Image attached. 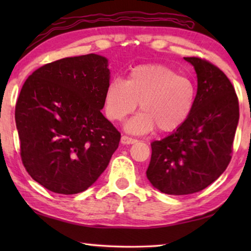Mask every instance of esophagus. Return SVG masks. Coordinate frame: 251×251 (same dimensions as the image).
Instances as JSON below:
<instances>
[{"instance_id":"esophagus-1","label":"esophagus","mask_w":251,"mask_h":251,"mask_svg":"<svg viewBox=\"0 0 251 251\" xmlns=\"http://www.w3.org/2000/svg\"><path fill=\"white\" fill-rule=\"evenodd\" d=\"M121 142H122V144H124V145H130V144H135L136 142H137V139L131 138V137H129V136L123 135L121 138Z\"/></svg>"}]
</instances>
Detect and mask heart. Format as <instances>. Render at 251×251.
Segmentation results:
<instances>
[{
  "label": "heart",
  "instance_id": "obj_1",
  "mask_svg": "<svg viewBox=\"0 0 251 251\" xmlns=\"http://www.w3.org/2000/svg\"><path fill=\"white\" fill-rule=\"evenodd\" d=\"M197 90L192 79L159 64L139 65L126 80L114 78L104 95L105 113L110 121H122L139 103L143 112L126 123L129 133L146 134L156 127L163 133L179 128L196 103Z\"/></svg>",
  "mask_w": 251,
  "mask_h": 251
}]
</instances>
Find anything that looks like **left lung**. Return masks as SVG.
<instances>
[{
	"label": "left lung",
	"instance_id": "obj_1",
	"mask_svg": "<svg viewBox=\"0 0 251 251\" xmlns=\"http://www.w3.org/2000/svg\"><path fill=\"white\" fill-rule=\"evenodd\" d=\"M197 74V97L179 128L151 145L146 176L168 195L198 193L212 184L230 163L239 121L235 88L222 70L201 57H184Z\"/></svg>",
	"mask_w": 251,
	"mask_h": 251
}]
</instances>
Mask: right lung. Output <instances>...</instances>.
Returning <instances> with one entry per match:
<instances>
[{"label":"right lung","mask_w":251,"mask_h":251,"mask_svg":"<svg viewBox=\"0 0 251 251\" xmlns=\"http://www.w3.org/2000/svg\"><path fill=\"white\" fill-rule=\"evenodd\" d=\"M107 66L96 54L58 59L34 71L20 92L21 158L29 176L50 192L86 190L117 150L121 133L100 113Z\"/></svg>","instance_id":"add662e5"}]
</instances>
